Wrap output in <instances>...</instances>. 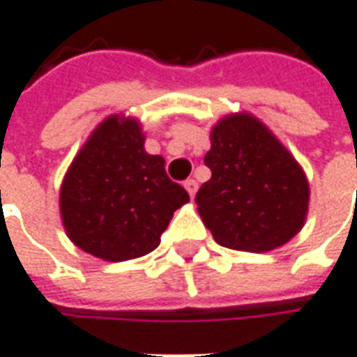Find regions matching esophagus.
I'll return each mask as SVG.
<instances>
[{"instance_id": "esophagus-1", "label": "esophagus", "mask_w": 357, "mask_h": 357, "mask_svg": "<svg viewBox=\"0 0 357 357\" xmlns=\"http://www.w3.org/2000/svg\"><path fill=\"white\" fill-rule=\"evenodd\" d=\"M184 188H186V192L190 194V198H194V196H196V190H198V184H196L194 178H188V181L184 183Z\"/></svg>"}]
</instances>
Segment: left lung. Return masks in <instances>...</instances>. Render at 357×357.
Returning <instances> with one entry per match:
<instances>
[{
    "mask_svg": "<svg viewBox=\"0 0 357 357\" xmlns=\"http://www.w3.org/2000/svg\"><path fill=\"white\" fill-rule=\"evenodd\" d=\"M204 161L211 178L196 194L198 213L221 247L268 252L303 229L309 181L272 130L250 112H231L210 132Z\"/></svg>",
    "mask_w": 357,
    "mask_h": 357,
    "instance_id": "8db88e82",
    "label": "left lung"
}]
</instances>
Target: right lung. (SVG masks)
Listing matches in <instances>:
<instances>
[{
  "label": "right lung",
  "mask_w": 357,
  "mask_h": 357,
  "mask_svg": "<svg viewBox=\"0 0 357 357\" xmlns=\"http://www.w3.org/2000/svg\"><path fill=\"white\" fill-rule=\"evenodd\" d=\"M137 118L110 114L91 132L63 174L60 215L81 250L107 262L132 260L161 243L174 210L190 200L146 151Z\"/></svg>",
  "instance_id": "obj_1"
}]
</instances>
